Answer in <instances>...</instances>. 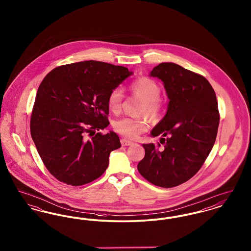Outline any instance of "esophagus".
Masks as SVG:
<instances>
[{"label": "esophagus", "mask_w": 251, "mask_h": 251, "mask_svg": "<svg viewBox=\"0 0 251 251\" xmlns=\"http://www.w3.org/2000/svg\"><path fill=\"white\" fill-rule=\"evenodd\" d=\"M120 143H121V145L122 146H131V145H132V142L131 141H129V140H127V139H121V141H120Z\"/></svg>", "instance_id": "esophagus-1"}]
</instances>
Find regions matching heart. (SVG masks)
Instances as JSON below:
<instances>
[{
    "label": "heart",
    "instance_id": "b5f03b06",
    "mask_svg": "<svg viewBox=\"0 0 251 251\" xmlns=\"http://www.w3.org/2000/svg\"><path fill=\"white\" fill-rule=\"evenodd\" d=\"M129 88L134 95L143 100L139 113H143L152 120L160 116L164 108V103L160 99L161 87L156 81L149 77H141L133 81ZM122 100V90L119 87L113 89L108 96V107L110 111L113 113H119L121 109ZM113 127L115 131L121 135L128 138H135L140 133L146 131L148 123L143 118H122L116 120Z\"/></svg>",
    "mask_w": 251,
    "mask_h": 251
}]
</instances>
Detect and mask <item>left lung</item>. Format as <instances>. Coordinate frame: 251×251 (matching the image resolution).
<instances>
[{
	"mask_svg": "<svg viewBox=\"0 0 251 251\" xmlns=\"http://www.w3.org/2000/svg\"><path fill=\"white\" fill-rule=\"evenodd\" d=\"M150 76L160 79L169 102L165 117L151 131L158 143L143 144L145 157L137 169L152 184L179 185L201 169L215 142L219 113L215 91L200 74L171 62L153 68Z\"/></svg>",
	"mask_w": 251,
	"mask_h": 251,
	"instance_id": "8db88e82",
	"label": "left lung"
}]
</instances>
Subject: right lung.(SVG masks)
I'll return each instance as SVG.
<instances>
[{"label":"right lung","mask_w":251,"mask_h":251,"mask_svg":"<svg viewBox=\"0 0 251 251\" xmlns=\"http://www.w3.org/2000/svg\"><path fill=\"white\" fill-rule=\"evenodd\" d=\"M132 72L100 61L60 66L39 85L30 130L50 173L72 186L84 185L106 170L111 151L121 147L109 125L108 96Z\"/></svg>","instance_id":"obj_1"}]
</instances>
